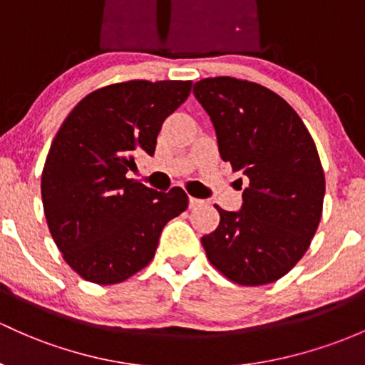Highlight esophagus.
Instances as JSON below:
<instances>
[{
	"label": "esophagus",
	"mask_w": 365,
	"mask_h": 365,
	"mask_svg": "<svg viewBox=\"0 0 365 365\" xmlns=\"http://www.w3.org/2000/svg\"><path fill=\"white\" fill-rule=\"evenodd\" d=\"M202 205H203V200L190 197V209H197V207H202Z\"/></svg>",
	"instance_id": "1"
}]
</instances>
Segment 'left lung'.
<instances>
[{"instance_id":"obj_1","label":"left lung","mask_w":365,"mask_h":365,"mask_svg":"<svg viewBox=\"0 0 365 365\" xmlns=\"http://www.w3.org/2000/svg\"><path fill=\"white\" fill-rule=\"evenodd\" d=\"M193 93L212 120L221 158L249 179L242 210L215 207L219 226L202 238L207 259L238 285L272 284L304 256L322 217L315 143L291 106L259 83L203 78Z\"/></svg>"}]
</instances>
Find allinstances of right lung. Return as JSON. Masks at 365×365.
<instances>
[{"instance_id":"1","label":"right lung","mask_w":365,"mask_h":365,"mask_svg":"<svg viewBox=\"0 0 365 365\" xmlns=\"http://www.w3.org/2000/svg\"><path fill=\"white\" fill-rule=\"evenodd\" d=\"M191 81L130 80L93 90L52 140L41 174L46 225L62 257L85 280L120 284L155 257L162 230L187 209L181 187H146L127 172L153 155L163 121Z\"/></svg>"}]
</instances>
